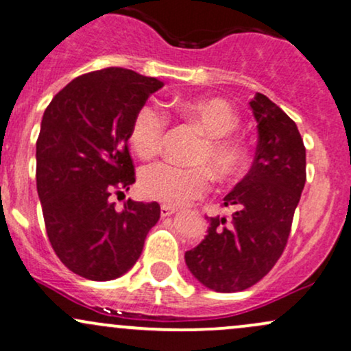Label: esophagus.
Returning <instances> with one entry per match:
<instances>
[{
  "mask_svg": "<svg viewBox=\"0 0 351 351\" xmlns=\"http://www.w3.org/2000/svg\"><path fill=\"white\" fill-rule=\"evenodd\" d=\"M177 212V208H174V207H169V205H162V207H160V217H171V215H174V213Z\"/></svg>",
  "mask_w": 351,
  "mask_h": 351,
  "instance_id": "1",
  "label": "esophagus"
}]
</instances>
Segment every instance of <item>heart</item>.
<instances>
[{
	"label": "heart",
	"mask_w": 351,
	"mask_h": 351,
	"mask_svg": "<svg viewBox=\"0 0 351 351\" xmlns=\"http://www.w3.org/2000/svg\"><path fill=\"white\" fill-rule=\"evenodd\" d=\"M185 119L204 131L205 139L197 151L193 162L202 166L184 167L171 162H154L139 174V189L147 199L162 202L171 207H182L204 195L210 185V174L215 179L232 180L245 166V147L232 133L238 126V117L232 106L220 98L184 101L179 106ZM167 118L159 106H141L131 123L130 141L141 158H151L162 143ZM206 167L204 168L203 166Z\"/></svg>",
	"instance_id": "1"
}]
</instances>
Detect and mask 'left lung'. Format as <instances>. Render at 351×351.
<instances>
[{"mask_svg":"<svg viewBox=\"0 0 351 351\" xmlns=\"http://www.w3.org/2000/svg\"><path fill=\"white\" fill-rule=\"evenodd\" d=\"M250 106L258 146L250 172L223 199L234 208L232 220L210 217L204 240L185 253L193 278L217 292L248 289L273 269L306 184V147L295 123L263 93Z\"/></svg>","mask_w":351,"mask_h":351,"instance_id":"1","label":"left lung"}]
</instances>
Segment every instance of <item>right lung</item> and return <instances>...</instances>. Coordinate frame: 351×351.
Here are the masks:
<instances>
[{"mask_svg": "<svg viewBox=\"0 0 351 351\" xmlns=\"http://www.w3.org/2000/svg\"><path fill=\"white\" fill-rule=\"evenodd\" d=\"M162 86L133 70L103 69L65 85L44 111L36 180L45 230L60 261L90 281L128 273L159 220L158 202L126 200L118 212L110 197L134 184L131 123Z\"/></svg>", "mask_w": 351, "mask_h": 351, "instance_id": "add662e5", "label": "right lung"}]
</instances>
